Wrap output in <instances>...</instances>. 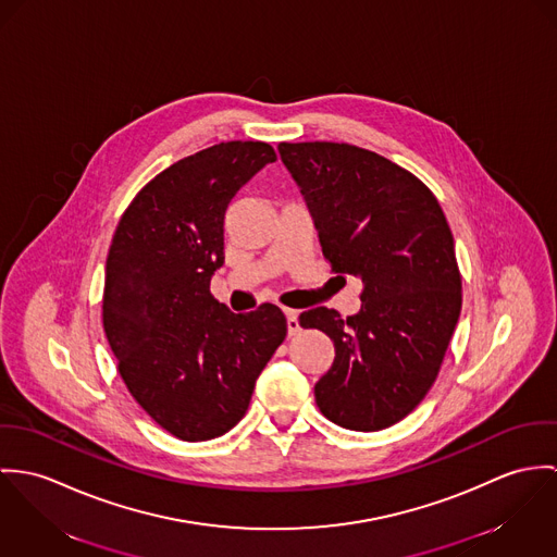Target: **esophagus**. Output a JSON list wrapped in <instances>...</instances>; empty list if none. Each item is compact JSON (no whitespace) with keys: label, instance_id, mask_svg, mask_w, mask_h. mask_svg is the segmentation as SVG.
I'll return each mask as SVG.
<instances>
[{"label":"esophagus","instance_id":"obj_1","mask_svg":"<svg viewBox=\"0 0 557 557\" xmlns=\"http://www.w3.org/2000/svg\"><path fill=\"white\" fill-rule=\"evenodd\" d=\"M286 313V324H288V335H297L299 333V311L297 309L284 308Z\"/></svg>","mask_w":557,"mask_h":557}]
</instances>
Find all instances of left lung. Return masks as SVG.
I'll use <instances>...</instances> for the list:
<instances>
[{
    "label": "left lung",
    "instance_id": "1",
    "mask_svg": "<svg viewBox=\"0 0 557 557\" xmlns=\"http://www.w3.org/2000/svg\"><path fill=\"white\" fill-rule=\"evenodd\" d=\"M301 187L324 258L363 282L361 309L313 308L335 359L313 386L320 412L339 428L377 432L430 393L461 311V273L444 211L410 171L348 143H280Z\"/></svg>",
    "mask_w": 557,
    "mask_h": 557
}]
</instances>
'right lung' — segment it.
Listing matches in <instances>:
<instances>
[{"label":"right lung","mask_w":557,"mask_h":557,"mask_svg":"<svg viewBox=\"0 0 557 557\" xmlns=\"http://www.w3.org/2000/svg\"><path fill=\"white\" fill-rule=\"evenodd\" d=\"M275 160L260 140L187 156L134 196L109 248L102 322L117 370L136 404L186 442L244 419L256 377L286 337L277 306L233 313L209 293L224 262L226 209Z\"/></svg>","instance_id":"1"}]
</instances>
